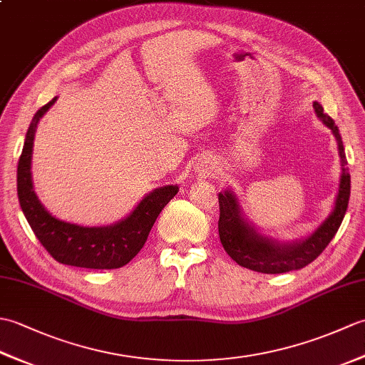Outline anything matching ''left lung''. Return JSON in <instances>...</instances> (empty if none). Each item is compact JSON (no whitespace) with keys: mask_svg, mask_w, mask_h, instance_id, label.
<instances>
[{"mask_svg":"<svg viewBox=\"0 0 365 365\" xmlns=\"http://www.w3.org/2000/svg\"><path fill=\"white\" fill-rule=\"evenodd\" d=\"M314 110L324 125H327L337 141L340 166L339 192L336 196L334 208L329 216L317 227L311 235L298 242H279V240L262 235L252 224L247 222L242 212V205L238 197L232 190H224L218 195L220 200V221L218 230L224 251L234 259L240 267L257 271L265 274H279L287 271L304 268L309 263L314 262L324 251V247L340 227L344 221L345 212L350 200V173L346 168V157L342 143V136L339 128L329 115L323 111V106L319 102H314Z\"/></svg>","mask_w":365,"mask_h":365,"instance_id":"left-lung-1","label":"left lung"}]
</instances>
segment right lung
<instances>
[{"label": "right lung", "mask_w": 365, "mask_h": 365, "mask_svg": "<svg viewBox=\"0 0 365 365\" xmlns=\"http://www.w3.org/2000/svg\"><path fill=\"white\" fill-rule=\"evenodd\" d=\"M56 98L54 97L34 114L26 131L17 168V192L21 212L38 242L56 262L92 269L120 268L143 250L153 222L169 200L177 195L178 187L166 185L150 191L127 218L111 226L88 227L54 218L36 195L31 160L37 123Z\"/></svg>", "instance_id": "obj_1"}]
</instances>
